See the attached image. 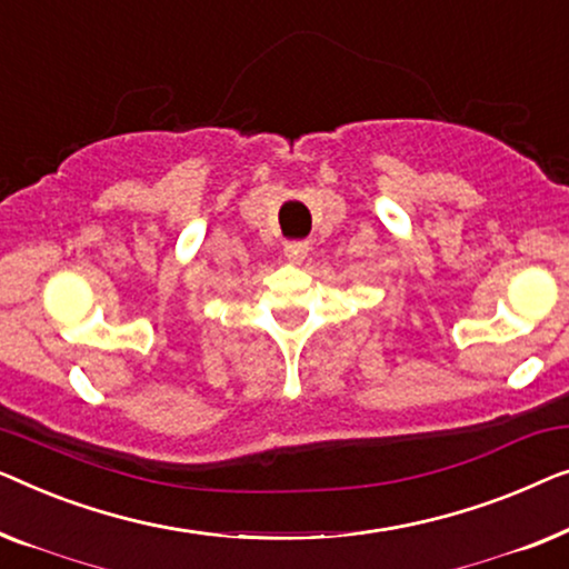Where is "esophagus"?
Here are the masks:
<instances>
[{"label":"esophagus","mask_w":569,"mask_h":569,"mask_svg":"<svg viewBox=\"0 0 569 569\" xmlns=\"http://www.w3.org/2000/svg\"><path fill=\"white\" fill-rule=\"evenodd\" d=\"M283 252H286V260L293 262V266H296V262H301L303 258H307L309 242H286Z\"/></svg>","instance_id":"1"}]
</instances>
